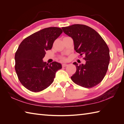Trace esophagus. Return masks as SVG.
<instances>
[{
    "instance_id": "34e87169",
    "label": "esophagus",
    "mask_w": 124,
    "mask_h": 124,
    "mask_svg": "<svg viewBox=\"0 0 124 124\" xmlns=\"http://www.w3.org/2000/svg\"><path fill=\"white\" fill-rule=\"evenodd\" d=\"M67 65H68V64H65V63L62 64V67H65L67 66Z\"/></svg>"
}]
</instances>
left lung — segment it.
I'll return each instance as SVG.
<instances>
[{"label": "left lung", "instance_id": "obj_1", "mask_svg": "<svg viewBox=\"0 0 124 124\" xmlns=\"http://www.w3.org/2000/svg\"><path fill=\"white\" fill-rule=\"evenodd\" d=\"M63 31L71 37L76 52L84 55L85 64L74 62L76 71L71 80L85 88L97 85L104 78L110 62L109 49L99 34L92 28L83 24H73L62 28Z\"/></svg>", "mask_w": 124, "mask_h": 124}]
</instances>
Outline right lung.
Listing matches in <instances>:
<instances>
[{
  "mask_svg": "<svg viewBox=\"0 0 124 124\" xmlns=\"http://www.w3.org/2000/svg\"><path fill=\"white\" fill-rule=\"evenodd\" d=\"M62 33L61 28L43 29L25 38L15 53V69L20 81L33 92L46 89L53 82L57 71L62 68L60 63L44 62L46 51L51 49L54 41Z\"/></svg>",
  "mask_w": 124,
  "mask_h": 124,
  "instance_id": "add662e5",
  "label": "right lung"
}]
</instances>
